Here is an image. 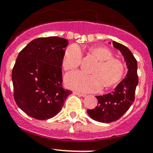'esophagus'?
<instances>
[{"label": "esophagus", "mask_w": 153, "mask_h": 153, "mask_svg": "<svg viewBox=\"0 0 153 153\" xmlns=\"http://www.w3.org/2000/svg\"><path fill=\"white\" fill-rule=\"evenodd\" d=\"M74 94L76 95V96H85V95L83 94V93H79V92H76V91H74Z\"/></svg>", "instance_id": "obj_1"}]
</instances>
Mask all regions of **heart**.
Segmentation results:
<instances>
[{
  "mask_svg": "<svg viewBox=\"0 0 153 153\" xmlns=\"http://www.w3.org/2000/svg\"><path fill=\"white\" fill-rule=\"evenodd\" d=\"M98 63L87 74L81 71H73L65 75V85L70 89L78 91L97 92L103 88L114 86L122 79L125 71L123 62L113 57L112 52L103 47H91L88 50ZM82 52L75 44L71 45L65 50L62 59V65L65 71L76 68L82 61Z\"/></svg>",
  "mask_w": 153,
  "mask_h": 153,
  "instance_id": "heart-1",
  "label": "heart"
}]
</instances>
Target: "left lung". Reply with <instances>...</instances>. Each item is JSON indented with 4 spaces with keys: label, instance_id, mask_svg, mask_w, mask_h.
<instances>
[{
    "label": "left lung",
    "instance_id": "left-lung-1",
    "mask_svg": "<svg viewBox=\"0 0 153 153\" xmlns=\"http://www.w3.org/2000/svg\"><path fill=\"white\" fill-rule=\"evenodd\" d=\"M112 44L122 53L128 72L126 78L117 85L113 91L96 96L98 106L95 109L87 111L92 119L100 123H109L117 120L128 110L135 99L136 88L139 83L137 61L132 52L126 46L117 42H113Z\"/></svg>",
    "mask_w": 153,
    "mask_h": 153
}]
</instances>
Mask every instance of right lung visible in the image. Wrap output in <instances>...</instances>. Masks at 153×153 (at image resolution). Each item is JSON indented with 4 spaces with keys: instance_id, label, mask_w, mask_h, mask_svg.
<instances>
[{
    "instance_id": "obj_1",
    "label": "right lung",
    "mask_w": 153,
    "mask_h": 153,
    "mask_svg": "<svg viewBox=\"0 0 153 153\" xmlns=\"http://www.w3.org/2000/svg\"><path fill=\"white\" fill-rule=\"evenodd\" d=\"M68 44L63 38H39L18 55L11 74L14 98L31 117L43 120L56 115L72 93L62 86V59Z\"/></svg>"
}]
</instances>
